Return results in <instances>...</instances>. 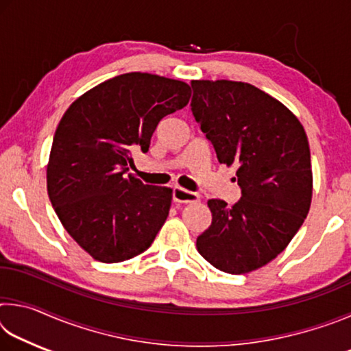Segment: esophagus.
<instances>
[{
    "instance_id": "1",
    "label": "esophagus",
    "mask_w": 351,
    "mask_h": 351,
    "mask_svg": "<svg viewBox=\"0 0 351 351\" xmlns=\"http://www.w3.org/2000/svg\"><path fill=\"white\" fill-rule=\"evenodd\" d=\"M173 201L180 204H189V203H198L199 195L195 192H189V190L182 187L173 189Z\"/></svg>"
}]
</instances>
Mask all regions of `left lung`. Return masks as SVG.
<instances>
[{"instance_id":"left-lung-1","label":"left lung","mask_w":351,"mask_h":351,"mask_svg":"<svg viewBox=\"0 0 351 351\" xmlns=\"http://www.w3.org/2000/svg\"><path fill=\"white\" fill-rule=\"evenodd\" d=\"M192 88L195 121L218 162L235 165L241 187L232 206L207 201L212 224L197 239V249L217 269L247 274L274 260L310 212V144L299 119L254 85L192 80Z\"/></svg>"}]
</instances>
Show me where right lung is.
Segmentation results:
<instances>
[{"label": "right lung", "mask_w": 351, "mask_h": 351, "mask_svg": "<svg viewBox=\"0 0 351 351\" xmlns=\"http://www.w3.org/2000/svg\"><path fill=\"white\" fill-rule=\"evenodd\" d=\"M190 86L148 73L106 80L75 99L56 130L47 195L66 232L102 263L142 254L169 217L171 189L132 173V152L147 153L158 123L184 108Z\"/></svg>", "instance_id": "1"}]
</instances>
